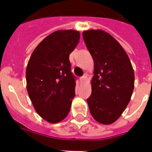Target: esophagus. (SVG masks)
<instances>
[{
  "label": "esophagus",
  "instance_id": "1",
  "mask_svg": "<svg viewBox=\"0 0 152 152\" xmlns=\"http://www.w3.org/2000/svg\"><path fill=\"white\" fill-rule=\"evenodd\" d=\"M86 80H87V76H86V75H84L82 77H80V82H84V81H86Z\"/></svg>",
  "mask_w": 152,
  "mask_h": 152
}]
</instances>
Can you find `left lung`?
<instances>
[{
    "label": "left lung",
    "instance_id": "1",
    "mask_svg": "<svg viewBox=\"0 0 152 152\" xmlns=\"http://www.w3.org/2000/svg\"><path fill=\"white\" fill-rule=\"evenodd\" d=\"M86 47L94 63L92 93L87 102L94 119L102 124L117 121L130 101L134 72L120 43L106 31H83Z\"/></svg>",
    "mask_w": 152,
    "mask_h": 152
}]
</instances>
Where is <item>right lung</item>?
Returning a JSON list of instances; mask_svg holds the SVG:
<instances>
[{
    "label": "right lung",
    "instance_id": "1",
    "mask_svg": "<svg viewBox=\"0 0 152 152\" xmlns=\"http://www.w3.org/2000/svg\"><path fill=\"white\" fill-rule=\"evenodd\" d=\"M80 40L75 30H58L45 38L31 53L26 69L27 90L36 112L51 124L68 115L76 80L69 54Z\"/></svg>",
    "mask_w": 152,
    "mask_h": 152
}]
</instances>
